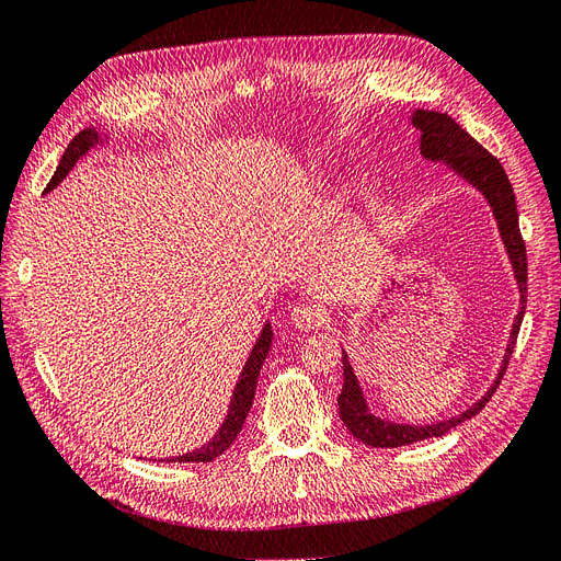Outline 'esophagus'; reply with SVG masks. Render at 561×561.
I'll use <instances>...</instances> for the list:
<instances>
[{
  "label": "esophagus",
  "mask_w": 561,
  "mask_h": 561,
  "mask_svg": "<svg viewBox=\"0 0 561 561\" xmlns=\"http://www.w3.org/2000/svg\"><path fill=\"white\" fill-rule=\"evenodd\" d=\"M290 320H293V325L297 330L311 332V330H316L320 325H325L328 316H325V311L318 307V304H299V307H295L290 311Z\"/></svg>",
  "instance_id": "esophagus-1"
}]
</instances>
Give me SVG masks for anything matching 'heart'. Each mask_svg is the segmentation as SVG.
<instances>
[{"label":"heart","mask_w":561,"mask_h":561,"mask_svg":"<svg viewBox=\"0 0 561 561\" xmlns=\"http://www.w3.org/2000/svg\"><path fill=\"white\" fill-rule=\"evenodd\" d=\"M346 203H348V192H344L342 196H339V206H342V208H344V206H346Z\"/></svg>","instance_id":"obj_1"}]
</instances>
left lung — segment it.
Wrapping results in <instances>:
<instances>
[{
    "mask_svg": "<svg viewBox=\"0 0 561 561\" xmlns=\"http://www.w3.org/2000/svg\"><path fill=\"white\" fill-rule=\"evenodd\" d=\"M410 122L421 133V138H419L421 157L431 163H445L451 173H456L470 186H474V190H478L484 196V201L489 203V208H491V213H494V219L499 225V233H501L503 248L507 252V260H511V264H513V274L517 280L522 307L513 320V330H511V339H507L499 377L494 379V383H491V388L478 402L468 407L466 412H461L458 416H449L445 421H437V423H426V426L393 423V421H386V419H379L371 414L367 407V400L363 396L360 381H358V377H355L346 351L342 348L344 388L336 398L339 416H342L348 433L353 437H358L363 445L381 447V449L404 447L412 443H421V439H428V437H439V435L449 433L451 428H456L458 423H463V421L472 419L474 414H480L482 407L491 400V396L496 393V388L505 375L507 360H511V355H513L522 318H524V309H526V248H524L522 233H519V215H517L515 192H513L511 180H507V175L503 171V165L499 163L496 157H491L478 140L470 138V135L461 126H458L449 114L416 110Z\"/></svg>",
    "mask_w": 561,
    "mask_h": 561,
    "instance_id": "8db88e82",
    "label": "left lung"
}]
</instances>
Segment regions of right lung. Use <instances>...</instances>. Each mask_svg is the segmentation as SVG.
I'll list each match as a JSON object with an SVG mask.
<instances>
[{"mask_svg": "<svg viewBox=\"0 0 561 561\" xmlns=\"http://www.w3.org/2000/svg\"><path fill=\"white\" fill-rule=\"evenodd\" d=\"M110 138L107 135H100L95 128H83L79 135H75V140L67 145L65 154L56 168L54 178H50V182L46 184L44 194L54 192L56 186L70 175L72 168L77 165L79 159H83L89 154V151L98 145H105ZM271 339H274V330H271V322H266V325L262 328V334L257 336V342H254L248 360L243 365V371L239 381H236V388H233V396H231V402H229V412L222 421V426H219V431L215 433V437L210 439V443H206L203 447L194 449V451H186L182 456H171V458H159V461H168V463H210L215 461L217 456H222L231 445L233 439L239 437L243 423L248 419V412L252 407V400H254V388H257V377H260V369L266 360L268 355V348H271Z\"/></svg>", "mask_w": 561, "mask_h": 561, "instance_id": "obj_1", "label": "right lung"}]
</instances>
